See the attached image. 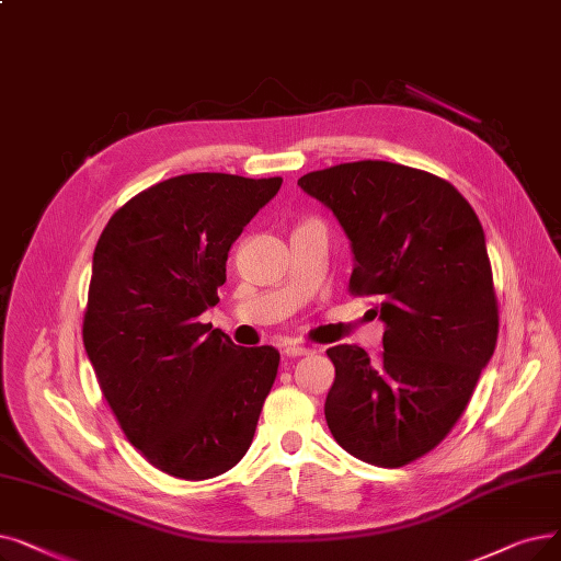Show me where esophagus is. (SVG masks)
<instances>
[{"label": "esophagus", "mask_w": 561, "mask_h": 561, "mask_svg": "<svg viewBox=\"0 0 561 561\" xmlns=\"http://www.w3.org/2000/svg\"><path fill=\"white\" fill-rule=\"evenodd\" d=\"M284 353H286V357H302V355H309L311 348L300 346V344H288V346L284 348Z\"/></svg>", "instance_id": "esophagus-1"}]
</instances>
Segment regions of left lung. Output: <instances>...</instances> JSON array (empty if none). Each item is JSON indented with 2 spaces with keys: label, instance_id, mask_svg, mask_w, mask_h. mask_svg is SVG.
<instances>
[{
  "label": "left lung",
  "instance_id": "left-lung-1",
  "mask_svg": "<svg viewBox=\"0 0 561 561\" xmlns=\"http://www.w3.org/2000/svg\"><path fill=\"white\" fill-rule=\"evenodd\" d=\"M298 185L351 240V294L385 323L382 353L332 346L325 420L355 458L401 468L440 445L497 341V298L477 213L445 179L385 160L344 162Z\"/></svg>",
  "mask_w": 561,
  "mask_h": 561
}]
</instances>
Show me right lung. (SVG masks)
<instances>
[{
    "label": "right lung",
    "mask_w": 561,
    "mask_h": 561,
    "mask_svg": "<svg viewBox=\"0 0 561 561\" xmlns=\"http://www.w3.org/2000/svg\"><path fill=\"white\" fill-rule=\"evenodd\" d=\"M279 187V176L167 179L121 206L95 245L84 348L118 426L172 477L231 470L277 378L273 346H236L199 316L220 302L231 245Z\"/></svg>",
    "instance_id": "obj_1"
}]
</instances>
